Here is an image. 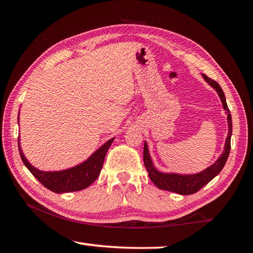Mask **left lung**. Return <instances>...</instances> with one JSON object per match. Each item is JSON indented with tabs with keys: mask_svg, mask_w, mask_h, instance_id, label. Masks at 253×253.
Segmentation results:
<instances>
[{
	"mask_svg": "<svg viewBox=\"0 0 253 253\" xmlns=\"http://www.w3.org/2000/svg\"><path fill=\"white\" fill-rule=\"evenodd\" d=\"M203 77H204V79L207 80V83L211 84L212 87L217 91V93H219L224 109L226 110V113H228L229 134H228V137H226V140H225L224 151H223V153H222V155L219 157V160L214 163L213 165H211L209 169H207L205 170H203V172H201L199 174H193V175L165 174V173L158 172V170L153 166V163H152L151 157H149V154H148L147 145H146V143H145V145H144V165L147 169L149 178H151L152 182L155 184L158 188H161V190L175 192V193H178L182 195L194 194L198 191H200L204 185H207L210 181H212V179L221 172L222 169L224 168L226 160H228V157H229L230 148H231V135H232V119H231L229 107H228V105H226L224 92H223V90H222L220 84H217L216 81L212 80L211 78H209V77L205 75H203Z\"/></svg>",
	"mask_w": 253,
	"mask_h": 253,
	"instance_id": "left-lung-1",
	"label": "left lung"
}]
</instances>
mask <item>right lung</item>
Listing matches in <instances>:
<instances>
[{
	"mask_svg": "<svg viewBox=\"0 0 253 253\" xmlns=\"http://www.w3.org/2000/svg\"><path fill=\"white\" fill-rule=\"evenodd\" d=\"M114 138H111L106 144L102 145L97 152L93 153L83 164L75 166V168L70 169L61 170V172H42V170L34 169L27 161V158L24 157L20 148V144L18 145L21 160H22L30 172L32 173L33 176L42 185L45 186L48 190L54 192V193H67V192L84 190V188L90 185L92 182L96 181L98 176H99L102 164H104L105 161V156Z\"/></svg>",
	"mask_w": 253,
	"mask_h": 253,
	"instance_id": "add662e5",
	"label": "right lung"
}]
</instances>
